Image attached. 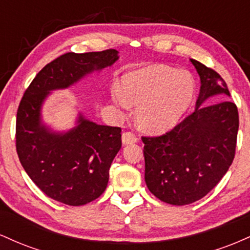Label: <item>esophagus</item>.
I'll return each mask as SVG.
<instances>
[{
	"mask_svg": "<svg viewBox=\"0 0 250 250\" xmlns=\"http://www.w3.org/2000/svg\"><path fill=\"white\" fill-rule=\"evenodd\" d=\"M137 141V137L135 136V134L130 133V131H125L122 134V142L123 145H131Z\"/></svg>",
	"mask_w": 250,
	"mask_h": 250,
	"instance_id": "1",
	"label": "esophagus"
}]
</instances>
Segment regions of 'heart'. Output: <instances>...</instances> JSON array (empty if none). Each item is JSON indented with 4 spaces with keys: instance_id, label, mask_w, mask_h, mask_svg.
Masks as SVG:
<instances>
[{
    "instance_id": "1",
    "label": "heart",
    "mask_w": 250,
    "mask_h": 250,
    "mask_svg": "<svg viewBox=\"0 0 250 250\" xmlns=\"http://www.w3.org/2000/svg\"><path fill=\"white\" fill-rule=\"evenodd\" d=\"M196 84L187 71L155 64L125 76L114 100L122 107L137 105L136 121L143 130L160 134L179 123L193 104Z\"/></svg>"
}]
</instances>
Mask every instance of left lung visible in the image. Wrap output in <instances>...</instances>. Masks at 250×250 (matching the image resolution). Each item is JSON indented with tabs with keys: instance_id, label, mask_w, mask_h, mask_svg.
I'll use <instances>...</instances> for the list:
<instances>
[{
	"instance_id": "1",
	"label": "left lung",
	"mask_w": 250,
	"mask_h": 250,
	"mask_svg": "<svg viewBox=\"0 0 250 250\" xmlns=\"http://www.w3.org/2000/svg\"><path fill=\"white\" fill-rule=\"evenodd\" d=\"M201 89L193 114L161 136H143L145 180L150 193L174 206L202 199L233 163L239 130L236 104H203L210 96L229 94L225 80L211 68L190 60Z\"/></svg>"
}]
</instances>
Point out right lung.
Returning <instances> with one entry per match:
<instances>
[{
  "label": "right lung",
  "instance_id": "right-lung-1",
  "mask_svg": "<svg viewBox=\"0 0 250 250\" xmlns=\"http://www.w3.org/2000/svg\"><path fill=\"white\" fill-rule=\"evenodd\" d=\"M119 51L67 53L48 63L31 81L16 117V151L31 181L51 199L83 206L101 196L109 169L121 149V128L96 125L80 114L77 125L55 133L42 123L41 108L51 90L64 89L94 70L114 64Z\"/></svg>",
  "mask_w": 250,
  "mask_h": 250
}]
</instances>
